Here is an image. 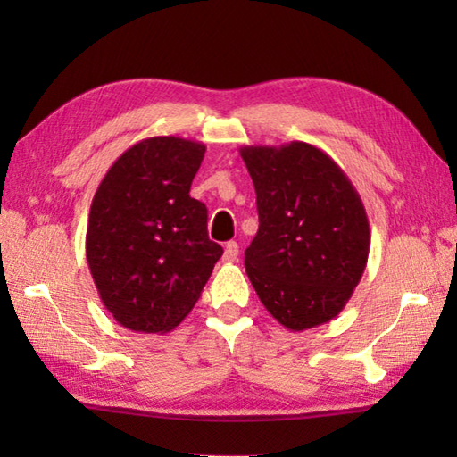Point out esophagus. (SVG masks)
Instances as JSON below:
<instances>
[{
  "instance_id": "1",
  "label": "esophagus",
  "mask_w": 457,
  "mask_h": 457,
  "mask_svg": "<svg viewBox=\"0 0 457 457\" xmlns=\"http://www.w3.org/2000/svg\"><path fill=\"white\" fill-rule=\"evenodd\" d=\"M239 257V245L236 244V241H229V244H226V249H223V263H236Z\"/></svg>"
}]
</instances>
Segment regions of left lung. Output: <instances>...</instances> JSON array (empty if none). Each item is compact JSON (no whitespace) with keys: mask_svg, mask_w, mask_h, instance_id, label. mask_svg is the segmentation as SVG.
<instances>
[{"mask_svg":"<svg viewBox=\"0 0 457 457\" xmlns=\"http://www.w3.org/2000/svg\"><path fill=\"white\" fill-rule=\"evenodd\" d=\"M257 194L245 270L278 324L303 332L342 312L363 277L369 220L352 180L322 149L290 141L239 149Z\"/></svg>","mask_w":457,"mask_h":457,"instance_id":"1","label":"left lung"}]
</instances>
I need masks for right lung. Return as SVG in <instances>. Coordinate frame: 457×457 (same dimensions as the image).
Returning <instances> with one entry per match:
<instances>
[{
	"label": "right lung",
	"instance_id": "add662e5",
	"mask_svg": "<svg viewBox=\"0 0 457 457\" xmlns=\"http://www.w3.org/2000/svg\"><path fill=\"white\" fill-rule=\"evenodd\" d=\"M206 147L164 135L125 151L94 194L86 259L104 306L133 332L167 334L188 316L223 249L190 198Z\"/></svg>",
	"mask_w": 457,
	"mask_h": 457
}]
</instances>
